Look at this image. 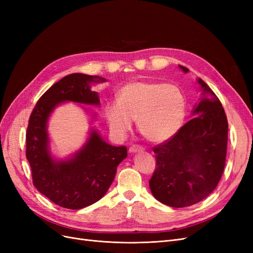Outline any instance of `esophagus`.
<instances>
[{
	"label": "esophagus",
	"instance_id": "34e87169",
	"mask_svg": "<svg viewBox=\"0 0 253 253\" xmlns=\"http://www.w3.org/2000/svg\"><path fill=\"white\" fill-rule=\"evenodd\" d=\"M128 152L131 153V154H134V153H141L143 152V148L139 147V145H132V147H129Z\"/></svg>",
	"mask_w": 253,
	"mask_h": 253
}]
</instances>
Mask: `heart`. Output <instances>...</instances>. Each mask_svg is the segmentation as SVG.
Here are the masks:
<instances>
[{
    "mask_svg": "<svg viewBox=\"0 0 253 253\" xmlns=\"http://www.w3.org/2000/svg\"><path fill=\"white\" fill-rule=\"evenodd\" d=\"M186 105L182 90L174 84L138 81L122 87L118 101L106 104L104 113L117 138H125L136 119L145 138L160 143L177 134L186 117Z\"/></svg>",
    "mask_w": 253,
    "mask_h": 253,
    "instance_id": "1",
    "label": "heart"
}]
</instances>
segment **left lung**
<instances>
[{"label":"left lung","mask_w":253,"mask_h":253,"mask_svg":"<svg viewBox=\"0 0 253 253\" xmlns=\"http://www.w3.org/2000/svg\"><path fill=\"white\" fill-rule=\"evenodd\" d=\"M187 74L189 70L178 65ZM200 102L170 140L154 148L156 169L149 181L157 201L174 208L189 207L209 196L224 172L228 121L220 101L201 79Z\"/></svg>","instance_id":"8db88e82"}]
</instances>
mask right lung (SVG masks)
<instances>
[{
  "instance_id": "1",
  "label": "right lung",
  "mask_w": 253,
  "mask_h": 253,
  "mask_svg": "<svg viewBox=\"0 0 253 253\" xmlns=\"http://www.w3.org/2000/svg\"><path fill=\"white\" fill-rule=\"evenodd\" d=\"M105 81L103 77L81 73L65 76L45 91L30 115L26 158L34 185L41 194L66 209H82L102 198L117 167L127 156L126 147L108 143L94 126L88 128L82 147L70 156L59 158L51 151L48 122L52 113L67 102L99 108V94L91 90V85Z\"/></svg>"
}]
</instances>
